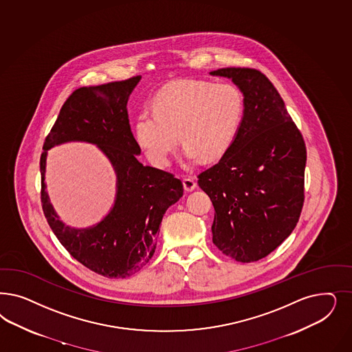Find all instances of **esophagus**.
Returning <instances> with one entry per match:
<instances>
[{
    "instance_id": "esophagus-1",
    "label": "esophagus",
    "mask_w": 352,
    "mask_h": 352,
    "mask_svg": "<svg viewBox=\"0 0 352 352\" xmlns=\"http://www.w3.org/2000/svg\"><path fill=\"white\" fill-rule=\"evenodd\" d=\"M182 185H184V189L186 192H193L194 189L197 188V182H195L193 177H185L182 180Z\"/></svg>"
}]
</instances>
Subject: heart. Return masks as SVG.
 <instances>
[{
  "label": "heart",
  "instance_id": "1",
  "mask_svg": "<svg viewBox=\"0 0 352 352\" xmlns=\"http://www.w3.org/2000/svg\"><path fill=\"white\" fill-rule=\"evenodd\" d=\"M243 111L245 98L234 84L175 81L154 96L151 109L138 113L135 136L157 167L170 163L180 137L185 144V158L212 160L221 157L232 144Z\"/></svg>",
  "mask_w": 352,
  "mask_h": 352
}]
</instances>
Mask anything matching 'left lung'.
Here are the masks:
<instances>
[{
	"mask_svg": "<svg viewBox=\"0 0 352 352\" xmlns=\"http://www.w3.org/2000/svg\"><path fill=\"white\" fill-rule=\"evenodd\" d=\"M243 93L245 111L221 159L198 175L214 204L212 242L241 263L265 258L294 230L305 202L307 150L268 78L255 68H220Z\"/></svg>",
	"mask_w": 352,
	"mask_h": 352,
	"instance_id": "8db88e82",
	"label": "left lung"
}]
</instances>
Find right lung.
<instances>
[{
    "label": "right lung",
    "mask_w": 352,
    "mask_h": 352,
    "mask_svg": "<svg viewBox=\"0 0 352 352\" xmlns=\"http://www.w3.org/2000/svg\"><path fill=\"white\" fill-rule=\"evenodd\" d=\"M140 80L141 76H133L74 91L46 136L40 159L41 204L47 224L76 261L109 278H124L148 264L155 252L164 212L184 193L182 180L175 175L144 166L137 159L141 148L131 131L126 103ZM68 140L97 144L117 173L114 207L94 228L65 226L45 193L47 150Z\"/></svg>",
    "instance_id": "right-lung-1"
}]
</instances>
